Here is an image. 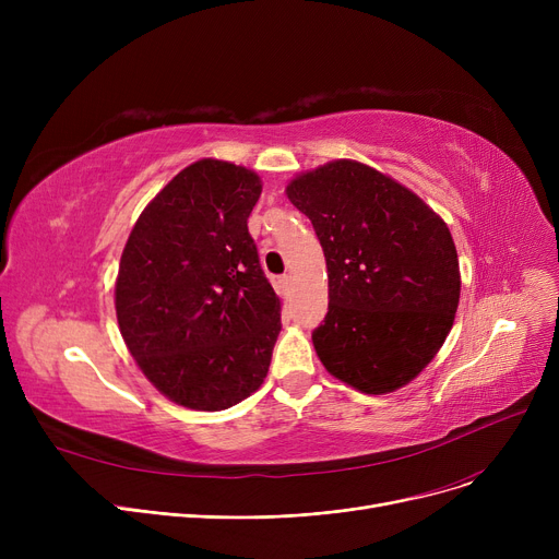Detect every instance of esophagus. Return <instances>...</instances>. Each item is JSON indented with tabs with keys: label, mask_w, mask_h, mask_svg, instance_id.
<instances>
[{
	"label": "esophagus",
	"mask_w": 559,
	"mask_h": 559,
	"mask_svg": "<svg viewBox=\"0 0 559 559\" xmlns=\"http://www.w3.org/2000/svg\"><path fill=\"white\" fill-rule=\"evenodd\" d=\"M281 285L285 287V289H289L292 287V276L289 274H285V276H281Z\"/></svg>",
	"instance_id": "obj_1"
}]
</instances>
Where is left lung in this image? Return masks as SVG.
<instances>
[{"label":"left lung","mask_w":559,"mask_h":559,"mask_svg":"<svg viewBox=\"0 0 559 559\" xmlns=\"http://www.w3.org/2000/svg\"><path fill=\"white\" fill-rule=\"evenodd\" d=\"M287 199L312 222L329 267V312L312 344L329 373L388 394L442 348L460 301L451 230L405 186L358 160L297 176Z\"/></svg>","instance_id":"left-lung-1"}]
</instances>
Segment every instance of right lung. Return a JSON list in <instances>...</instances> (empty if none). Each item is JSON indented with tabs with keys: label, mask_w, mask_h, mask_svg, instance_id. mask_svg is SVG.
Returning <instances> with one entry per match:
<instances>
[{
	"label": "right lung",
	"mask_w": 559,
	"mask_h": 559,
	"mask_svg": "<svg viewBox=\"0 0 559 559\" xmlns=\"http://www.w3.org/2000/svg\"><path fill=\"white\" fill-rule=\"evenodd\" d=\"M258 174L215 158L179 171L138 217L115 283L120 333L169 401L226 409L270 371L281 299L247 219Z\"/></svg>",
	"instance_id": "1"
}]
</instances>
